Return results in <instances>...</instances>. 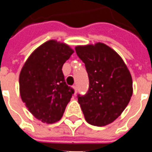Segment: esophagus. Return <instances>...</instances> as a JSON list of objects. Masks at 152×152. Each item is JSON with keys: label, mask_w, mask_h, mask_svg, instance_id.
Here are the masks:
<instances>
[{"label": "esophagus", "mask_w": 152, "mask_h": 152, "mask_svg": "<svg viewBox=\"0 0 152 152\" xmlns=\"http://www.w3.org/2000/svg\"><path fill=\"white\" fill-rule=\"evenodd\" d=\"M73 89H75V93L76 94V92H77V86H76V85H75V86H73Z\"/></svg>", "instance_id": "esophagus-1"}]
</instances>
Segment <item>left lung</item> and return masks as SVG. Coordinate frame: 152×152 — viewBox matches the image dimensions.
I'll return each mask as SVG.
<instances>
[{
  "instance_id": "left-lung-1",
  "label": "left lung",
  "mask_w": 152,
  "mask_h": 152,
  "mask_svg": "<svg viewBox=\"0 0 152 152\" xmlns=\"http://www.w3.org/2000/svg\"><path fill=\"white\" fill-rule=\"evenodd\" d=\"M85 63L89 86L78 102L86 121L95 126L111 124L127 107L133 94L130 72L115 50L103 43L76 47Z\"/></svg>"
}]
</instances>
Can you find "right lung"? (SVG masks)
I'll return each instance as SVG.
<instances>
[{"instance_id":"add662e5","label":"right lung","mask_w":152,"mask_h":152,"mask_svg":"<svg viewBox=\"0 0 152 152\" xmlns=\"http://www.w3.org/2000/svg\"><path fill=\"white\" fill-rule=\"evenodd\" d=\"M67 45L51 40L29 56L19 75L23 102L39 121L47 124L63 116L74 89L66 84L63 63L73 53Z\"/></svg>"}]
</instances>
